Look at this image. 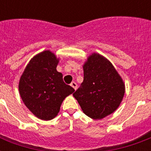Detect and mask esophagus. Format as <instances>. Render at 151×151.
<instances>
[{
	"instance_id": "34e87169",
	"label": "esophagus",
	"mask_w": 151,
	"mask_h": 151,
	"mask_svg": "<svg viewBox=\"0 0 151 151\" xmlns=\"http://www.w3.org/2000/svg\"><path fill=\"white\" fill-rule=\"evenodd\" d=\"M70 85L73 88H74V90H76L77 88H78V85H77V83L74 82V81H72L70 84Z\"/></svg>"
}]
</instances>
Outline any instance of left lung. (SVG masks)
I'll list each match as a JSON object with an SVG mask.
<instances>
[{
	"instance_id": "obj_1",
	"label": "left lung",
	"mask_w": 151,
	"mask_h": 151,
	"mask_svg": "<svg viewBox=\"0 0 151 151\" xmlns=\"http://www.w3.org/2000/svg\"><path fill=\"white\" fill-rule=\"evenodd\" d=\"M83 69L84 81L73 96L87 116L102 119L119 106L124 82L110 62L99 54L90 55Z\"/></svg>"
}]
</instances>
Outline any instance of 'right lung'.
<instances>
[{
  "label": "right lung",
  "instance_id": "right-lung-1",
  "mask_svg": "<svg viewBox=\"0 0 151 151\" xmlns=\"http://www.w3.org/2000/svg\"><path fill=\"white\" fill-rule=\"evenodd\" d=\"M58 62L50 51L37 55L25 69L19 85L25 105L35 116L45 121L54 118L64 99L74 92L56 70Z\"/></svg>",
  "mask_w": 151,
  "mask_h": 151
}]
</instances>
